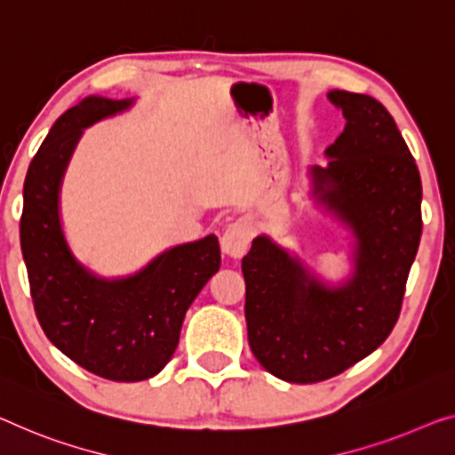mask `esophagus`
Returning a JSON list of instances; mask_svg holds the SVG:
<instances>
[{
    "label": "esophagus",
    "instance_id": "1",
    "mask_svg": "<svg viewBox=\"0 0 455 455\" xmlns=\"http://www.w3.org/2000/svg\"><path fill=\"white\" fill-rule=\"evenodd\" d=\"M251 239H253V227H251L247 219H239L227 227L225 235L220 239V245L228 257H235L236 259V257H243L247 253Z\"/></svg>",
    "mask_w": 455,
    "mask_h": 455
}]
</instances>
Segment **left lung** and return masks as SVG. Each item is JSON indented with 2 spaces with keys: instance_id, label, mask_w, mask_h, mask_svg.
Returning <instances> with one entry per match:
<instances>
[{
  "instance_id": "1",
  "label": "left lung",
  "mask_w": 455,
  "mask_h": 455,
  "mask_svg": "<svg viewBox=\"0 0 455 455\" xmlns=\"http://www.w3.org/2000/svg\"><path fill=\"white\" fill-rule=\"evenodd\" d=\"M345 128L313 167V194L355 236L354 275L327 288L269 236L243 257L249 347L294 384L341 374L386 341L401 315L421 241V175L395 118L378 100L329 92Z\"/></svg>"
}]
</instances>
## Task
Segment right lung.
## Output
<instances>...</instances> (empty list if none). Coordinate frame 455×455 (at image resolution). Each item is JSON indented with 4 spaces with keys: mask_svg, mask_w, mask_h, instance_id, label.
I'll list each match as a JSON object with an SVG mask.
<instances>
[{
    "mask_svg": "<svg viewBox=\"0 0 455 455\" xmlns=\"http://www.w3.org/2000/svg\"><path fill=\"white\" fill-rule=\"evenodd\" d=\"M132 100L87 96L54 122L24 181L20 245L36 318L54 347L114 382H140L165 368L189 304L220 267L214 235L161 253L122 280L93 275L67 247L59 188L85 126L126 110Z\"/></svg>",
    "mask_w": 455,
    "mask_h": 455,
    "instance_id": "obj_1",
    "label": "right lung"
}]
</instances>
